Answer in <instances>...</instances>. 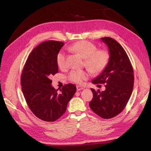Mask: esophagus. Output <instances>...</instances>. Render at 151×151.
I'll return each mask as SVG.
<instances>
[{"mask_svg":"<svg viewBox=\"0 0 151 151\" xmlns=\"http://www.w3.org/2000/svg\"><path fill=\"white\" fill-rule=\"evenodd\" d=\"M76 88H77V91H80V90H82V89H84V87L81 86H77Z\"/></svg>","mask_w":151,"mask_h":151,"instance_id":"obj_1","label":"esophagus"}]
</instances>
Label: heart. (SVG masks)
<instances>
[{
	"label": "heart",
	"mask_w": 151,
	"mask_h": 151,
	"mask_svg": "<svg viewBox=\"0 0 151 151\" xmlns=\"http://www.w3.org/2000/svg\"><path fill=\"white\" fill-rule=\"evenodd\" d=\"M68 49L84 58V65L93 74L102 72L107 66L110 57L107 50L97 49L96 45L88 41L76 42L68 47ZM57 63L60 68L66 67V55L63 52L58 53ZM88 77V72L84 70H72L68 74V79L76 83H81Z\"/></svg>",
	"instance_id": "obj_1"
}]
</instances>
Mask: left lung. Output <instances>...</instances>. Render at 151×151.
<instances>
[{"instance_id":"left-lung-1","label":"left lung","mask_w":151,"mask_h":151,"mask_svg":"<svg viewBox=\"0 0 151 151\" xmlns=\"http://www.w3.org/2000/svg\"><path fill=\"white\" fill-rule=\"evenodd\" d=\"M101 40L108 46L110 57L106 68L92 83L105 84V90L91 89L93 98L89 106L100 117L109 119L124 109L133 91L134 76L129 58L121 45L109 37Z\"/></svg>"}]
</instances>
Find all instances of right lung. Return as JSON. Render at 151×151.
Wrapping results in <instances>:
<instances>
[{"mask_svg":"<svg viewBox=\"0 0 151 151\" xmlns=\"http://www.w3.org/2000/svg\"><path fill=\"white\" fill-rule=\"evenodd\" d=\"M63 45L53 40L40 43L29 54L22 72L21 84L26 101L34 115L45 122L61 117L76 91L72 84L65 85L60 93L51 84L50 77L58 73L57 56Z\"/></svg>","mask_w":151,"mask_h":151,"instance_id":"1","label":"right lung"}]
</instances>
